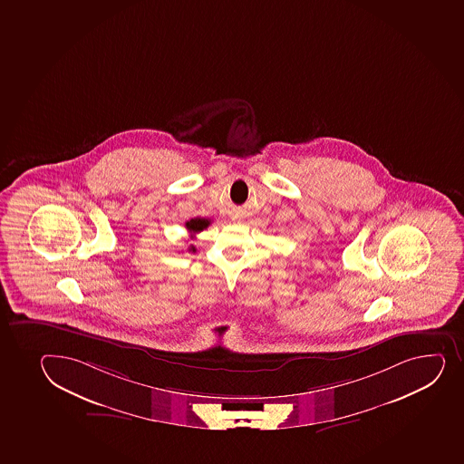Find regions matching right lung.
<instances>
[{"label": "right lung", "instance_id": "right-lung-1", "mask_svg": "<svg viewBox=\"0 0 464 464\" xmlns=\"http://www.w3.org/2000/svg\"><path fill=\"white\" fill-rule=\"evenodd\" d=\"M208 225H210V219H204V218H195V219L187 220L186 228L188 229V233L191 235L190 237L193 239L196 233H201L202 229H206ZM188 251H191V253H196L195 246L190 245Z\"/></svg>", "mask_w": 464, "mask_h": 464}]
</instances>
